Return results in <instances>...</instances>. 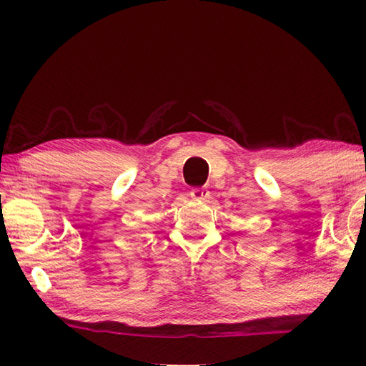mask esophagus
I'll list each match as a JSON object with an SVG mask.
<instances>
[{"label": "esophagus", "mask_w": 366, "mask_h": 366, "mask_svg": "<svg viewBox=\"0 0 366 366\" xmlns=\"http://www.w3.org/2000/svg\"><path fill=\"white\" fill-rule=\"evenodd\" d=\"M190 197L194 198V200L203 202V200H207V198L209 197V190H208V189H205V187H202V189H194V190L190 192Z\"/></svg>", "instance_id": "esophagus-1"}]
</instances>
